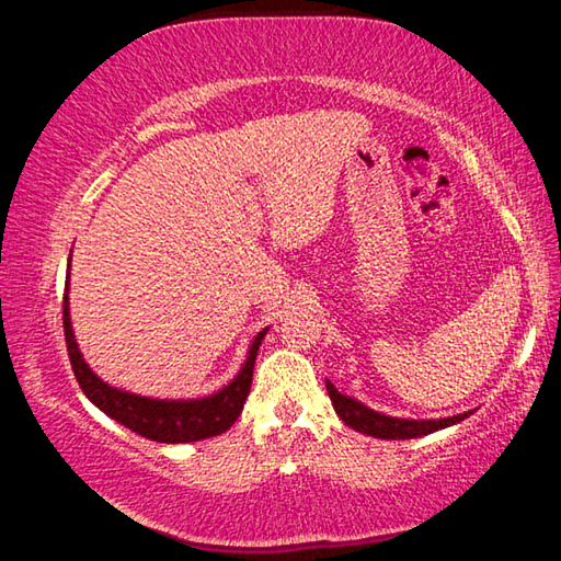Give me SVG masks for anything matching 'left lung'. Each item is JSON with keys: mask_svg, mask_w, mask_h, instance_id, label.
<instances>
[{"mask_svg": "<svg viewBox=\"0 0 561 561\" xmlns=\"http://www.w3.org/2000/svg\"><path fill=\"white\" fill-rule=\"evenodd\" d=\"M327 391L331 398V405L339 413L341 421H344L348 428H354L358 433L371 435V438H381V440H408V438H423V435L450 428V425L465 421V417L472 415L468 413H458L450 417H438V421H413V417H396V415H386L378 413L374 408L364 405L356 398L344 396L336 391V386L327 381Z\"/></svg>", "mask_w": 561, "mask_h": 561, "instance_id": "left-lung-1", "label": "left lung"}]
</instances>
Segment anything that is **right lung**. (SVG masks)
<instances>
[{
    "label": "right lung",
    "instance_id": "1",
    "mask_svg": "<svg viewBox=\"0 0 561 561\" xmlns=\"http://www.w3.org/2000/svg\"><path fill=\"white\" fill-rule=\"evenodd\" d=\"M69 272H71V257H69ZM267 329H262L257 336L252 339L250 348H247L244 364L230 383H225L220 391L201 398H150L138 396L123 388L111 386L103 381L101 376L93 374V368L83 358L79 344H76L73 327H71V309H69V282H66L64 294V336L66 348H69L71 368L76 381H79L81 391L87 393L89 401L106 413L113 421L126 425L128 431L144 435L148 440L156 443H195L213 438V435L225 433L242 413L247 393L252 386V371L254 358L262 339L267 336Z\"/></svg>",
    "mask_w": 561,
    "mask_h": 561
}]
</instances>
